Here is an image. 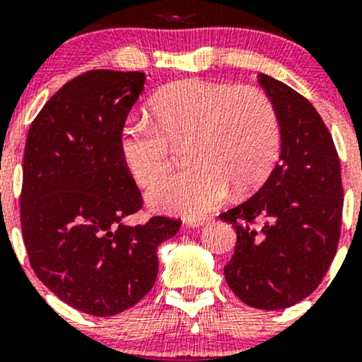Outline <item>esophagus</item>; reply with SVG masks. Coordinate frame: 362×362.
<instances>
[{
    "instance_id": "esophagus-1",
    "label": "esophagus",
    "mask_w": 362,
    "mask_h": 362,
    "mask_svg": "<svg viewBox=\"0 0 362 362\" xmlns=\"http://www.w3.org/2000/svg\"><path fill=\"white\" fill-rule=\"evenodd\" d=\"M209 221H211L209 216H201V218H189L185 223L189 224V226L197 228V226H202V224H206V223H209Z\"/></svg>"
}]
</instances>
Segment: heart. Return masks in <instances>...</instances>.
Returning <instances> with one entry per match:
<instances>
[{
  "label": "heart",
  "mask_w": 362,
  "mask_h": 362,
  "mask_svg": "<svg viewBox=\"0 0 362 362\" xmlns=\"http://www.w3.org/2000/svg\"><path fill=\"white\" fill-rule=\"evenodd\" d=\"M153 122L127 119L119 151L141 187L168 172L173 144L187 141L192 167L149 190L158 209L199 216L226 199L230 185L248 192L267 178L279 156L281 126L271 98L253 86L182 80L161 88L149 105Z\"/></svg>",
  "instance_id": "1"
}]
</instances>
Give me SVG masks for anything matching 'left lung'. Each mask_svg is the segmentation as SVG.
<instances>
[{
  "label": "left lung",
  "mask_w": 362,
  "mask_h": 362,
  "mask_svg": "<svg viewBox=\"0 0 362 362\" xmlns=\"http://www.w3.org/2000/svg\"><path fill=\"white\" fill-rule=\"evenodd\" d=\"M259 83L279 117L281 156L250 199L219 214L236 230L224 277L252 308L281 310L325 277L340 238L344 189L337 149L317 109L267 74Z\"/></svg>",
  "instance_id": "8db88e82"
}]
</instances>
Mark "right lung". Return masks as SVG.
<instances>
[{
	"label": "right lung",
	"mask_w": 362,
	"mask_h": 362,
	"mask_svg": "<svg viewBox=\"0 0 362 362\" xmlns=\"http://www.w3.org/2000/svg\"><path fill=\"white\" fill-rule=\"evenodd\" d=\"M144 73L91 69L49 98L28 129L20 221L40 281L73 308L112 317L149 293L156 250L182 221L122 223L143 197L119 151V132Z\"/></svg>",
	"instance_id": "1"
}]
</instances>
